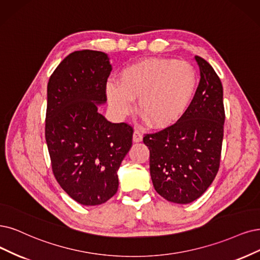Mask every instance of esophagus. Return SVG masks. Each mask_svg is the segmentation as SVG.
Listing matches in <instances>:
<instances>
[{
  "label": "esophagus",
  "instance_id": "esophagus-1",
  "mask_svg": "<svg viewBox=\"0 0 260 260\" xmlns=\"http://www.w3.org/2000/svg\"><path fill=\"white\" fill-rule=\"evenodd\" d=\"M133 140H134V142H140V141H142V134L138 129H135V132H134Z\"/></svg>",
  "mask_w": 260,
  "mask_h": 260
}]
</instances>
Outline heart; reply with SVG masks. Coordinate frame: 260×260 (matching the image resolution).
Returning a JSON list of instances; mask_svg holds the SVG:
<instances>
[{"instance_id": "1", "label": "heart", "mask_w": 260, "mask_h": 260, "mask_svg": "<svg viewBox=\"0 0 260 260\" xmlns=\"http://www.w3.org/2000/svg\"><path fill=\"white\" fill-rule=\"evenodd\" d=\"M197 83V72L190 63L151 57L125 67L118 84L109 82L106 86V94L118 114H127L132 101L138 99L139 111L153 126L167 127L187 111Z\"/></svg>"}]
</instances>
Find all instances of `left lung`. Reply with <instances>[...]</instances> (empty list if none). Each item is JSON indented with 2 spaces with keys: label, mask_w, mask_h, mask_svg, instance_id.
I'll use <instances>...</instances> for the list:
<instances>
[{
  "label": "left lung",
  "mask_w": 260,
  "mask_h": 260,
  "mask_svg": "<svg viewBox=\"0 0 260 260\" xmlns=\"http://www.w3.org/2000/svg\"><path fill=\"white\" fill-rule=\"evenodd\" d=\"M195 60L200 81L187 111L175 124L143 137L150 150L153 186L180 205L199 198L213 182L224 136L222 82L205 59L196 55Z\"/></svg>",
  "instance_id": "left-lung-1"
}]
</instances>
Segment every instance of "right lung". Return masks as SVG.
<instances>
[{
    "label": "right lung",
    "mask_w": 260,
    "mask_h": 260,
    "mask_svg": "<svg viewBox=\"0 0 260 260\" xmlns=\"http://www.w3.org/2000/svg\"><path fill=\"white\" fill-rule=\"evenodd\" d=\"M108 55L81 50L67 55L47 86L45 137L52 172L77 203L98 206L118 191V169L132 147L133 127L99 112L107 101Z\"/></svg>",
    "instance_id": "1"
}]
</instances>
